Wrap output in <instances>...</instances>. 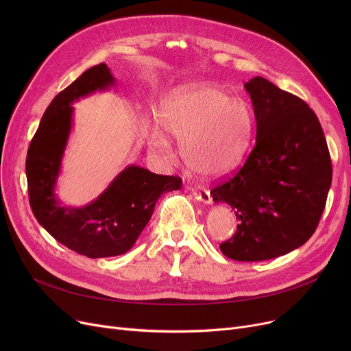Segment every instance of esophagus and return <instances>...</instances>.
Wrapping results in <instances>:
<instances>
[{
	"mask_svg": "<svg viewBox=\"0 0 351 351\" xmlns=\"http://www.w3.org/2000/svg\"><path fill=\"white\" fill-rule=\"evenodd\" d=\"M192 195H193V197L196 200L204 202L205 205H212L213 199H212V195H210L209 191H205V189H199V191L197 189H192Z\"/></svg>",
	"mask_w": 351,
	"mask_h": 351,
	"instance_id": "obj_1",
	"label": "esophagus"
}]
</instances>
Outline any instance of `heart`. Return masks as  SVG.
I'll return each mask as SVG.
<instances>
[{"mask_svg": "<svg viewBox=\"0 0 351 351\" xmlns=\"http://www.w3.org/2000/svg\"><path fill=\"white\" fill-rule=\"evenodd\" d=\"M159 126L167 136L180 141V156L192 173L216 179L243 160L252 118L243 102L230 99L215 85L200 84L173 92L160 110ZM162 134L155 129L147 145L159 159L168 160L171 142Z\"/></svg>", "mask_w": 351, "mask_h": 351, "instance_id": "obj_1", "label": "heart"}]
</instances>
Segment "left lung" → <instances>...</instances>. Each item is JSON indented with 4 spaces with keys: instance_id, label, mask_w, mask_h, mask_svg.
Segmentation results:
<instances>
[{
    "instance_id": "8db88e82",
    "label": "left lung",
    "mask_w": 351,
    "mask_h": 351,
    "mask_svg": "<svg viewBox=\"0 0 351 351\" xmlns=\"http://www.w3.org/2000/svg\"><path fill=\"white\" fill-rule=\"evenodd\" d=\"M256 139L246 162L210 192L239 225L220 250L259 262L290 253L315 233L331 185V159L316 114L299 97L254 77L245 84Z\"/></svg>"
}]
</instances>
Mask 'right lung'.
Listing matches in <instances>:
<instances>
[{
	"instance_id": "1",
	"label": "right lung",
	"mask_w": 351,
	"mask_h": 351,
	"mask_svg": "<svg viewBox=\"0 0 351 351\" xmlns=\"http://www.w3.org/2000/svg\"><path fill=\"white\" fill-rule=\"evenodd\" d=\"M112 85V73L106 64H99L61 90L44 112L25 163L35 219L60 243L92 259L126 253L149 222L160 195L182 186L179 176L156 175L129 165L86 206L64 205L55 193L72 129V104Z\"/></svg>"
}]
</instances>
